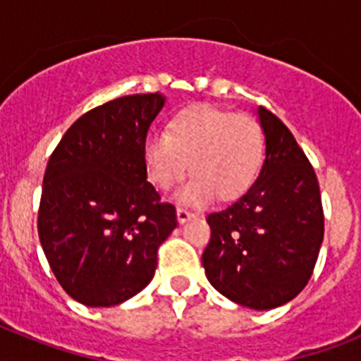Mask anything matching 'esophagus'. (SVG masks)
<instances>
[{
    "label": "esophagus",
    "mask_w": 361,
    "mask_h": 361,
    "mask_svg": "<svg viewBox=\"0 0 361 361\" xmlns=\"http://www.w3.org/2000/svg\"><path fill=\"white\" fill-rule=\"evenodd\" d=\"M191 219H195V215L190 212H186V209L183 208H178L177 209V220H178V224H184V222H188V220Z\"/></svg>",
    "instance_id": "34e87169"
}]
</instances>
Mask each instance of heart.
Here are the masks:
<instances>
[{
	"label": "heart",
	"mask_w": 361,
	"mask_h": 361,
	"mask_svg": "<svg viewBox=\"0 0 361 361\" xmlns=\"http://www.w3.org/2000/svg\"><path fill=\"white\" fill-rule=\"evenodd\" d=\"M142 159L152 184L170 191L188 173L193 177L177 200L200 206L216 195L233 200L250 190L264 159L262 130L247 116H233L212 104L184 108L168 123L166 135L152 133L142 142Z\"/></svg>",
	"instance_id": "b5f03b06"
}]
</instances>
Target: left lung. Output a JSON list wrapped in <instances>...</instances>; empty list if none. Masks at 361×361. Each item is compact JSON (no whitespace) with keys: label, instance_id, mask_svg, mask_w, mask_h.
<instances>
[{"label":"left lung","instance_id":"1","mask_svg":"<svg viewBox=\"0 0 361 361\" xmlns=\"http://www.w3.org/2000/svg\"><path fill=\"white\" fill-rule=\"evenodd\" d=\"M266 159L253 186L208 215L212 238L202 253L209 283L255 311L288 304L305 288L324 240L317 175L288 126L258 106Z\"/></svg>","mask_w":361,"mask_h":361}]
</instances>
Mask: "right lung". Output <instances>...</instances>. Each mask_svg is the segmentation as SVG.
<instances>
[{"label": "right lung", "instance_id": "obj_1", "mask_svg": "<svg viewBox=\"0 0 361 361\" xmlns=\"http://www.w3.org/2000/svg\"><path fill=\"white\" fill-rule=\"evenodd\" d=\"M166 95L137 94L94 108L66 130L47 164L37 231L61 288L88 307L141 293L159 245L177 228L148 183L142 142Z\"/></svg>", "mask_w": 361, "mask_h": 361}]
</instances>
